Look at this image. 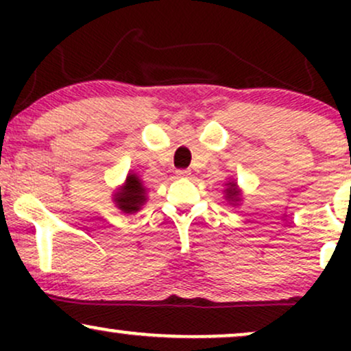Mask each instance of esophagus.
Wrapping results in <instances>:
<instances>
[{"mask_svg": "<svg viewBox=\"0 0 351 351\" xmlns=\"http://www.w3.org/2000/svg\"><path fill=\"white\" fill-rule=\"evenodd\" d=\"M191 175V171L189 170H178L176 171V176H180V178H186V176Z\"/></svg>", "mask_w": 351, "mask_h": 351, "instance_id": "esophagus-1", "label": "esophagus"}]
</instances>
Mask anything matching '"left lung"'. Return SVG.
<instances>
[{"label":"left lung","mask_w":351,"mask_h":351,"mask_svg":"<svg viewBox=\"0 0 351 351\" xmlns=\"http://www.w3.org/2000/svg\"><path fill=\"white\" fill-rule=\"evenodd\" d=\"M228 184H229V188L226 189V193H228L226 198L229 201H239V199H237V198H239V191L236 189V184L234 183H228Z\"/></svg>","instance_id":"obj_1"}]
</instances>
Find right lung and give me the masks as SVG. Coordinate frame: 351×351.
Instances as JSON below:
<instances>
[{
	"label": "right lung",
	"mask_w": 351,
	"mask_h": 351,
	"mask_svg": "<svg viewBox=\"0 0 351 351\" xmlns=\"http://www.w3.org/2000/svg\"><path fill=\"white\" fill-rule=\"evenodd\" d=\"M145 188L136 175H128L122 191L115 195L117 206L123 213H135L145 203Z\"/></svg>",
	"instance_id": "1"
}]
</instances>
